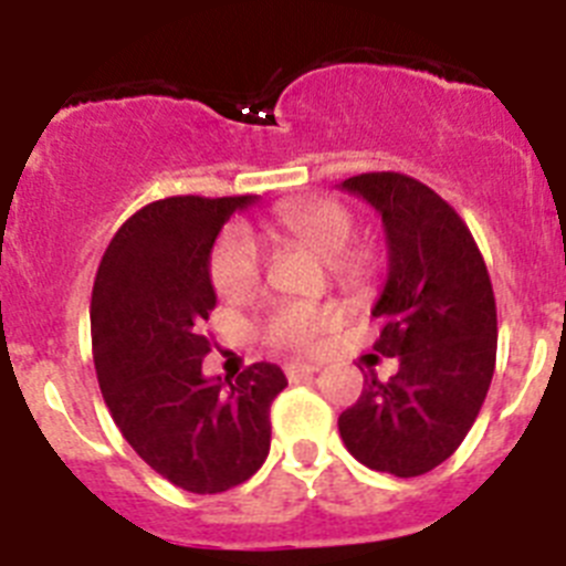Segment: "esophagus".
I'll list each match as a JSON object with an SVG mask.
<instances>
[{"label":"esophagus","instance_id":"1","mask_svg":"<svg viewBox=\"0 0 566 566\" xmlns=\"http://www.w3.org/2000/svg\"><path fill=\"white\" fill-rule=\"evenodd\" d=\"M286 377L289 379H297V377H306V374H317L319 371V365L314 363H286Z\"/></svg>","mask_w":566,"mask_h":566}]
</instances>
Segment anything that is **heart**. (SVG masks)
Returning a JSON list of instances; mask_svg holds the SVG:
<instances>
[{
  "label": "heart",
  "instance_id": "obj_1",
  "mask_svg": "<svg viewBox=\"0 0 566 566\" xmlns=\"http://www.w3.org/2000/svg\"><path fill=\"white\" fill-rule=\"evenodd\" d=\"M272 227L280 238L294 240L326 258L334 280L354 286L368 272L359 252L348 249L354 238V214L334 198H300L280 203L272 212ZM209 280L214 292L229 303H247L263 283V254L258 240L243 227L223 229L209 254ZM337 306L314 303H280L263 319V339L280 352H312L339 326Z\"/></svg>",
  "mask_w": 566,
  "mask_h": 566
}]
</instances>
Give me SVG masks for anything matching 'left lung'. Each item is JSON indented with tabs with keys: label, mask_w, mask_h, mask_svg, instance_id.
Returning a JSON list of instances; mask_svg holds the SVG:
<instances>
[{
	"label": "left lung",
	"mask_w": 566,
	"mask_h": 566,
	"mask_svg": "<svg viewBox=\"0 0 566 566\" xmlns=\"http://www.w3.org/2000/svg\"><path fill=\"white\" fill-rule=\"evenodd\" d=\"M382 214L388 280L374 352L397 357L388 382L365 379L339 413V437L365 468L422 476L453 457L476 422L496 368V297L476 240L457 209L402 172L343 181Z\"/></svg>",
	"instance_id": "8db88e82"
}]
</instances>
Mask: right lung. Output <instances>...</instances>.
I'll return each mask as SVG.
<instances>
[{
	"instance_id": "obj_1",
	"label": "right lung",
	"mask_w": 566,
	"mask_h": 566,
	"mask_svg": "<svg viewBox=\"0 0 566 566\" xmlns=\"http://www.w3.org/2000/svg\"><path fill=\"white\" fill-rule=\"evenodd\" d=\"M252 195H178L122 223L98 263L90 323L93 363L113 422L175 488L223 493L254 476L272 444V402L286 374L254 363L238 379H207L203 323L214 308L209 254Z\"/></svg>"
}]
</instances>
